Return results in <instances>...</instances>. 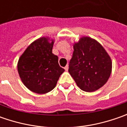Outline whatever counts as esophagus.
I'll return each instance as SVG.
<instances>
[{
	"label": "esophagus",
	"mask_w": 127,
	"mask_h": 127,
	"mask_svg": "<svg viewBox=\"0 0 127 127\" xmlns=\"http://www.w3.org/2000/svg\"><path fill=\"white\" fill-rule=\"evenodd\" d=\"M64 69H65V71H68V65H66V66H65V67H64Z\"/></svg>",
	"instance_id": "34e87169"
}]
</instances>
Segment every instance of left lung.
Listing matches in <instances>:
<instances>
[{
    "label": "left lung",
    "mask_w": 127,
    "mask_h": 127,
    "mask_svg": "<svg viewBox=\"0 0 127 127\" xmlns=\"http://www.w3.org/2000/svg\"><path fill=\"white\" fill-rule=\"evenodd\" d=\"M68 72L81 90L93 92L108 81L112 72V61L99 42L83 37L73 44Z\"/></svg>",
    "instance_id": "left-lung-1"
}]
</instances>
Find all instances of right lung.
<instances>
[{"instance_id":"add662e5","label":"right lung","mask_w":127,"mask_h":127,"mask_svg":"<svg viewBox=\"0 0 127 127\" xmlns=\"http://www.w3.org/2000/svg\"><path fill=\"white\" fill-rule=\"evenodd\" d=\"M41 37L24 51L17 63V71L24 85L38 94H45L56 86L64 73L58 56L52 53L54 40Z\"/></svg>"}]
</instances>
